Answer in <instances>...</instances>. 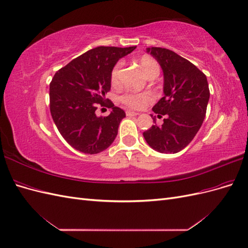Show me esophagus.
I'll return each instance as SVG.
<instances>
[{"mask_svg": "<svg viewBox=\"0 0 248 248\" xmlns=\"http://www.w3.org/2000/svg\"><path fill=\"white\" fill-rule=\"evenodd\" d=\"M139 112L136 111H131V110H126V116L128 117H134V116H138Z\"/></svg>", "mask_w": 248, "mask_h": 248, "instance_id": "1", "label": "esophagus"}]
</instances>
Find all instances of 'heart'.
<instances>
[{"label": "heart", "instance_id": "heart-1", "mask_svg": "<svg viewBox=\"0 0 248 248\" xmlns=\"http://www.w3.org/2000/svg\"><path fill=\"white\" fill-rule=\"evenodd\" d=\"M140 65L146 76L151 78H156L159 74V65L156 60L149 56L141 57L140 60ZM123 67V62H118L110 73V81L112 86H119L121 84V71ZM153 100V95L151 93H136V92H126L120 96V101L127 108L132 109H140L144 108L147 103Z\"/></svg>", "mask_w": 248, "mask_h": 248}]
</instances>
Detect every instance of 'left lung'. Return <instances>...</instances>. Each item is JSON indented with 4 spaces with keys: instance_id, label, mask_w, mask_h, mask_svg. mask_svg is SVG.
<instances>
[{
    "instance_id": "obj_1",
    "label": "left lung",
    "mask_w": 248,
    "mask_h": 248,
    "mask_svg": "<svg viewBox=\"0 0 248 248\" xmlns=\"http://www.w3.org/2000/svg\"><path fill=\"white\" fill-rule=\"evenodd\" d=\"M163 71L164 96L153 107L163 119L161 126L153 125L144 136L148 145L160 153H178L196 137L206 116L210 91L207 78L197 66L175 51L148 47ZM152 117V116H151ZM153 122L156 123L153 118Z\"/></svg>"
}]
</instances>
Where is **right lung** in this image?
Masks as SVG:
<instances>
[{"mask_svg": "<svg viewBox=\"0 0 248 248\" xmlns=\"http://www.w3.org/2000/svg\"><path fill=\"white\" fill-rule=\"evenodd\" d=\"M136 46H98L72 60L58 70L49 84L52 120L68 144L78 151L97 154L115 140L125 111L106 102L110 73L119 59ZM108 100V99H107ZM112 108L108 117H97L96 104Z\"/></svg>", "mask_w": 248, "mask_h": 248, "instance_id": "right-lung-1", "label": "right lung"}]
</instances>
